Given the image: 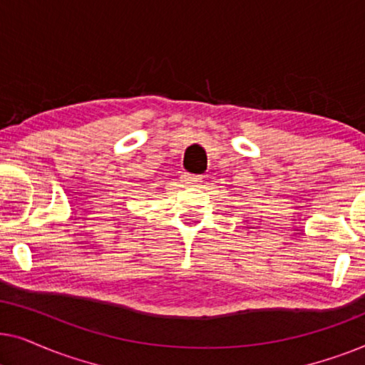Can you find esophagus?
Returning a JSON list of instances; mask_svg holds the SVG:
<instances>
[{"instance_id":"obj_1","label":"esophagus","mask_w":365,"mask_h":365,"mask_svg":"<svg viewBox=\"0 0 365 365\" xmlns=\"http://www.w3.org/2000/svg\"><path fill=\"white\" fill-rule=\"evenodd\" d=\"M181 182L186 187H197V186H201V184H202V178L201 176H196V174L184 173L182 176H181Z\"/></svg>"}]
</instances>
